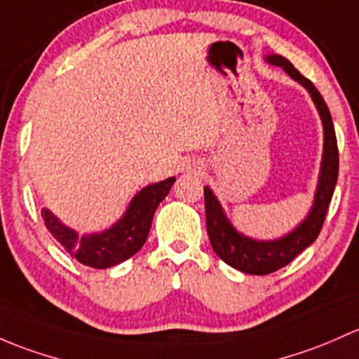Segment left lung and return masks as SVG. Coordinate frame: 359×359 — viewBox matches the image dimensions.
<instances>
[{
  "mask_svg": "<svg viewBox=\"0 0 359 359\" xmlns=\"http://www.w3.org/2000/svg\"><path fill=\"white\" fill-rule=\"evenodd\" d=\"M266 62L271 65L282 67L294 81L308 89L318 108L320 116L323 122V132H325V142H323V161L322 173H320L318 189H316L313 208L309 211L306 220L296 227V230L289 236L282 237L278 241H269V243H259V241L248 239L236 232V229L229 224L222 211L220 203L217 201L215 194L210 187H205V208H206V229L213 251L220 259L233 269L251 275H269L280 270L282 266L289 265L299 252H303L309 244H313L318 237L320 230L325 222L327 211L332 194H334L335 182L339 175V149L337 137H335L334 122L327 103L323 101L322 94L313 86V82L299 70L294 69L292 63L280 55L266 56Z\"/></svg>",
  "mask_w": 359,
  "mask_h": 359,
  "instance_id": "obj_1",
  "label": "left lung"
}]
</instances>
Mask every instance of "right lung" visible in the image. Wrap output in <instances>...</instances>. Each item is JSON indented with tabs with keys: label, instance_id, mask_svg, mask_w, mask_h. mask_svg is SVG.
<instances>
[{
	"label": "right lung",
	"instance_id": "obj_1",
	"mask_svg": "<svg viewBox=\"0 0 359 359\" xmlns=\"http://www.w3.org/2000/svg\"><path fill=\"white\" fill-rule=\"evenodd\" d=\"M173 182L175 179L170 177L163 182L144 187L132 199L122 220L103 233L81 237L46 208L41 211V217L44 218L48 232L79 263L90 269H110L129 259L144 246L154 211L172 189Z\"/></svg>",
	"mask_w": 359,
	"mask_h": 359
}]
</instances>
